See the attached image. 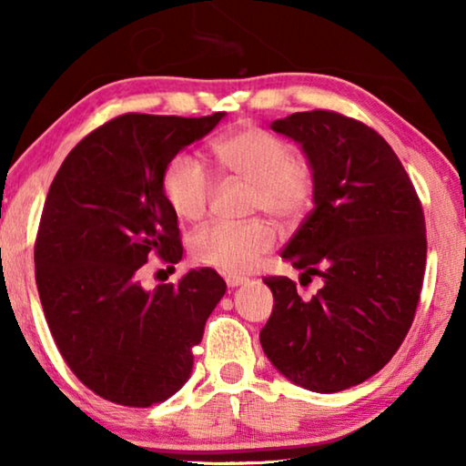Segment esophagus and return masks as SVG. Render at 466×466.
Returning a JSON list of instances; mask_svg holds the SVG:
<instances>
[{
  "mask_svg": "<svg viewBox=\"0 0 466 466\" xmlns=\"http://www.w3.org/2000/svg\"><path fill=\"white\" fill-rule=\"evenodd\" d=\"M247 278H240V275H226V283L228 288H238L242 283H247Z\"/></svg>",
  "mask_w": 466,
  "mask_h": 466,
  "instance_id": "34e87169",
  "label": "esophagus"
}]
</instances>
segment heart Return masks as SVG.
I'll list each match as a JSON object with an SVG mask.
<instances>
[{
	"label": "heart",
	"mask_w": 466,
	"mask_h": 466,
	"mask_svg": "<svg viewBox=\"0 0 466 466\" xmlns=\"http://www.w3.org/2000/svg\"><path fill=\"white\" fill-rule=\"evenodd\" d=\"M219 167L250 185L248 211L267 214L281 226L302 218L314 199L317 172L310 157L294 154L286 139L261 127L228 133L214 144ZM162 191L180 219L197 222L205 216L214 195V178L197 157L178 154L167 164ZM275 244L267 219L211 222L195 230L188 248L197 263L228 273H247Z\"/></svg>",
	"instance_id": "heart-1"
}]
</instances>
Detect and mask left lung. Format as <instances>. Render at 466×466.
Listing matches in <instances>:
<instances>
[{"mask_svg": "<svg viewBox=\"0 0 466 466\" xmlns=\"http://www.w3.org/2000/svg\"><path fill=\"white\" fill-rule=\"evenodd\" d=\"M271 129L298 141L317 172L314 208L281 257L322 288L302 298L289 278H265L275 304L258 339L288 380L339 392L389 364L411 329L428 255L421 201L364 123L306 110Z\"/></svg>", "mask_w": 466, "mask_h": 466, "instance_id": "left-lung-1", "label": "left lung"}]
</instances>
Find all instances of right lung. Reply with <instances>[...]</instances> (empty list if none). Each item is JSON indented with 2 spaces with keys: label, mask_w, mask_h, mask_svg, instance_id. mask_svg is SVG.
<instances>
[{
  "label": "right lung",
  "mask_w": 466,
  "mask_h": 466,
  "mask_svg": "<svg viewBox=\"0 0 466 466\" xmlns=\"http://www.w3.org/2000/svg\"><path fill=\"white\" fill-rule=\"evenodd\" d=\"M224 116H116L67 154L46 195L35 242L46 325L72 372L116 405L162 403L188 380L226 294L209 267L156 289L139 281L152 255L168 269L183 258L164 168Z\"/></svg>",
  "instance_id": "add662e5"
}]
</instances>
